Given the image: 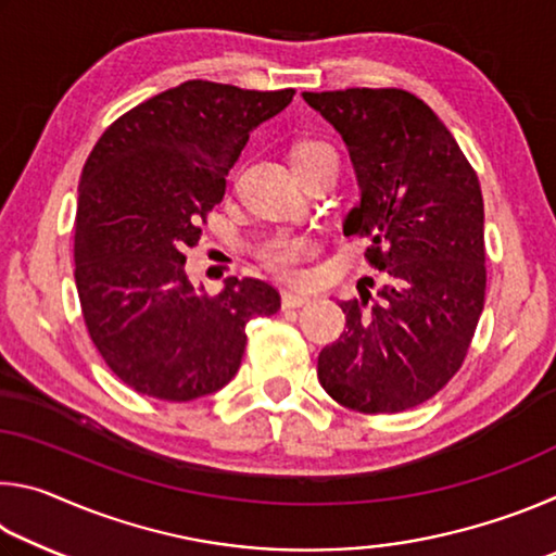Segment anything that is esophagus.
<instances>
[{"label":"esophagus","instance_id":"obj_1","mask_svg":"<svg viewBox=\"0 0 556 556\" xmlns=\"http://www.w3.org/2000/svg\"><path fill=\"white\" fill-rule=\"evenodd\" d=\"M308 301H312V299H308L306 294H296V291H285V294H281V304H285V308L306 306Z\"/></svg>","mask_w":556,"mask_h":556}]
</instances>
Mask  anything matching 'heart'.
I'll return each instance as SVG.
<instances>
[{"instance_id": "obj_1", "label": "heart", "mask_w": 556, "mask_h": 556, "mask_svg": "<svg viewBox=\"0 0 556 556\" xmlns=\"http://www.w3.org/2000/svg\"><path fill=\"white\" fill-rule=\"evenodd\" d=\"M324 152H333V149L326 142H301L294 147V164L306 162V159H314ZM308 252H312V242L306 238H296V235H279V238L262 244L260 257L271 271H277L281 277L294 279L299 277V262L304 260Z\"/></svg>"}]
</instances>
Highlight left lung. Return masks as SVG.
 I'll list each match as a JSON object with an SVG mask.
<instances>
[{"mask_svg": "<svg viewBox=\"0 0 556 556\" xmlns=\"http://www.w3.org/2000/svg\"><path fill=\"white\" fill-rule=\"evenodd\" d=\"M343 137L361 203L343 232L370 240L384 271L341 301L345 328L318 355V382L348 409L417 407L458 372L485 301L483 195L473 166L425 100L400 88L304 92Z\"/></svg>", "mask_w": 556, "mask_h": 556, "instance_id": "obj_1", "label": "left lung"}]
</instances>
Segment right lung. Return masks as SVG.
I'll return each instance as SVG.
<instances>
[{
  "label": "right lung",
  "instance_id": "obj_1",
  "mask_svg": "<svg viewBox=\"0 0 556 556\" xmlns=\"http://www.w3.org/2000/svg\"><path fill=\"white\" fill-rule=\"evenodd\" d=\"M294 90L186 80L102 131L83 166L75 213V287L90 341L139 394L188 402L240 368L250 318L279 312L262 279L228 277L208 296L186 277V248L223 201L250 131Z\"/></svg>",
  "mask_w": 556,
  "mask_h": 556
}]
</instances>
